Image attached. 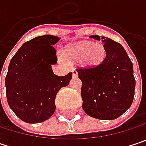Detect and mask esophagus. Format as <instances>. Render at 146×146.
<instances>
[{
	"label": "esophagus",
	"mask_w": 146,
	"mask_h": 146,
	"mask_svg": "<svg viewBox=\"0 0 146 146\" xmlns=\"http://www.w3.org/2000/svg\"><path fill=\"white\" fill-rule=\"evenodd\" d=\"M73 77H74V78L78 77V72L76 70H73Z\"/></svg>",
	"instance_id": "esophagus-1"
}]
</instances>
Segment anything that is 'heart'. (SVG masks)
I'll list each match as a JSON object with an SVG mask.
<instances>
[{"instance_id":"obj_1","label":"heart","mask_w":146,"mask_h":146,"mask_svg":"<svg viewBox=\"0 0 146 146\" xmlns=\"http://www.w3.org/2000/svg\"><path fill=\"white\" fill-rule=\"evenodd\" d=\"M106 56L105 47L92 41L83 40L71 44L62 50V56L68 62H82L90 67L98 66Z\"/></svg>"}]
</instances>
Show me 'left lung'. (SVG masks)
I'll return each mask as SVG.
<instances>
[{
  "mask_svg": "<svg viewBox=\"0 0 146 146\" xmlns=\"http://www.w3.org/2000/svg\"><path fill=\"white\" fill-rule=\"evenodd\" d=\"M90 37L102 39L106 56L98 66L77 69L82 81V106L92 117L113 120L123 115L133 101V63L121 44L103 36Z\"/></svg>",
  "mask_w": 146,
  "mask_h": 146,
  "instance_id": "8db88e82",
  "label": "left lung"
}]
</instances>
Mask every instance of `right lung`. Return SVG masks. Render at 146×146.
<instances>
[{
    "label": "right lung",
    "instance_id": "right-lung-1",
    "mask_svg": "<svg viewBox=\"0 0 146 146\" xmlns=\"http://www.w3.org/2000/svg\"><path fill=\"white\" fill-rule=\"evenodd\" d=\"M59 40L46 35L34 38L23 44L10 62L5 83L7 99L25 123H39L50 118L56 110V93L72 78V73L61 77L51 69L57 62L52 45Z\"/></svg>",
    "mask_w": 146,
    "mask_h": 146
}]
</instances>
